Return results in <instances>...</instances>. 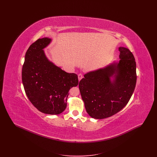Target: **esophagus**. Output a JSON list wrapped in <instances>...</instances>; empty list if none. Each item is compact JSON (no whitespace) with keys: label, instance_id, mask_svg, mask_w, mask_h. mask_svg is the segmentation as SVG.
<instances>
[{"label":"esophagus","instance_id":"34e87169","mask_svg":"<svg viewBox=\"0 0 157 157\" xmlns=\"http://www.w3.org/2000/svg\"><path fill=\"white\" fill-rule=\"evenodd\" d=\"M82 78H83V75H82V74H79L78 75V79H79V81H81L82 79Z\"/></svg>","mask_w":157,"mask_h":157}]
</instances>
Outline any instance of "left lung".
<instances>
[{
    "label": "left lung",
    "instance_id": "1",
    "mask_svg": "<svg viewBox=\"0 0 157 157\" xmlns=\"http://www.w3.org/2000/svg\"><path fill=\"white\" fill-rule=\"evenodd\" d=\"M120 61L84 75L79 88L85 107L95 119L110 117L129 102L136 82V62L132 52L120 47Z\"/></svg>",
    "mask_w": 157,
    "mask_h": 157
}]
</instances>
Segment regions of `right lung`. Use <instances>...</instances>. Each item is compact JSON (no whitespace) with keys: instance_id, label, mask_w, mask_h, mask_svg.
<instances>
[{"instance_id":"1","label":"right lung","mask_w":157,"mask_h":157,"mask_svg":"<svg viewBox=\"0 0 157 157\" xmlns=\"http://www.w3.org/2000/svg\"><path fill=\"white\" fill-rule=\"evenodd\" d=\"M51 39H39L27 50L22 71L25 93L42 113L58 115L67 105L69 90L78 85V75L67 73L47 58L44 49Z\"/></svg>"}]
</instances>
